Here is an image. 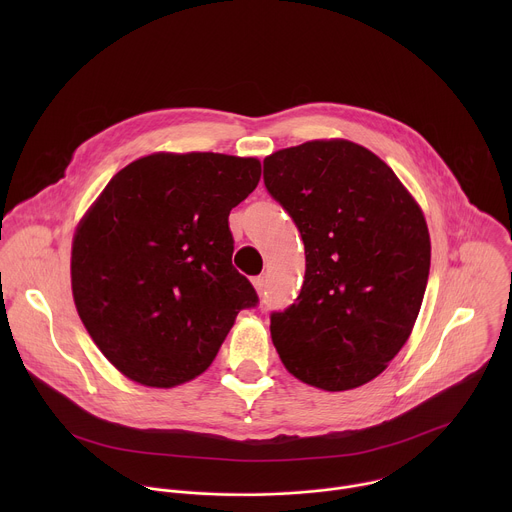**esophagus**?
Returning a JSON list of instances; mask_svg holds the SVG:
<instances>
[{
  "instance_id": "esophagus-1",
  "label": "esophagus",
  "mask_w": 512,
  "mask_h": 512,
  "mask_svg": "<svg viewBox=\"0 0 512 512\" xmlns=\"http://www.w3.org/2000/svg\"><path fill=\"white\" fill-rule=\"evenodd\" d=\"M253 287L257 289V294L261 296V294H263V289H265V277H263V275L253 277Z\"/></svg>"
}]
</instances>
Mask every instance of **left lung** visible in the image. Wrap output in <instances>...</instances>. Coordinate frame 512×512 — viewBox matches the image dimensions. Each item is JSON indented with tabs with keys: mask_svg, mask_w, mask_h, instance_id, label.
<instances>
[{
	"mask_svg": "<svg viewBox=\"0 0 512 512\" xmlns=\"http://www.w3.org/2000/svg\"><path fill=\"white\" fill-rule=\"evenodd\" d=\"M263 182L306 247L296 304L271 314L281 362L324 391L373 381L423 302L431 245L421 208L381 158L346 139L267 156Z\"/></svg>",
	"mask_w": 512,
	"mask_h": 512,
	"instance_id": "8db88e82",
	"label": "left lung"
}]
</instances>
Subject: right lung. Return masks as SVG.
I'll list each match as a JSON object with an SVG mask.
<instances>
[{"label":"right lung","mask_w":512,"mask_h":512,"mask_svg":"<svg viewBox=\"0 0 512 512\" xmlns=\"http://www.w3.org/2000/svg\"><path fill=\"white\" fill-rule=\"evenodd\" d=\"M255 158L152 154L117 172L72 241L77 312L117 371L176 387L208 369L235 318L255 308L233 267L231 210L259 184Z\"/></svg>","instance_id":"add662e5"}]
</instances>
